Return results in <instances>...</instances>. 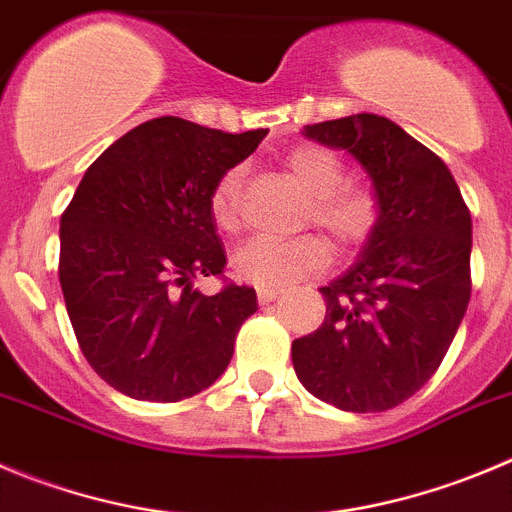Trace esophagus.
I'll return each mask as SVG.
<instances>
[{"label": "esophagus", "instance_id": "1", "mask_svg": "<svg viewBox=\"0 0 512 512\" xmlns=\"http://www.w3.org/2000/svg\"><path fill=\"white\" fill-rule=\"evenodd\" d=\"M278 295L280 290H257V300H260V305H270Z\"/></svg>", "mask_w": 512, "mask_h": 512}]
</instances>
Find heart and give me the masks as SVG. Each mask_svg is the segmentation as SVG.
<instances>
[{"mask_svg":"<svg viewBox=\"0 0 512 512\" xmlns=\"http://www.w3.org/2000/svg\"><path fill=\"white\" fill-rule=\"evenodd\" d=\"M295 184L310 197L305 224H315L341 252H358L381 227L384 207L374 186L346 181V164L323 146H300L285 159ZM245 166H227L209 189V214L222 232L240 227ZM331 245L318 234L293 240L252 237L232 255L234 275L260 290H283L331 265Z\"/></svg>","mask_w":512,"mask_h":512,"instance_id":"b5f03b06","label":"heart"}]
</instances>
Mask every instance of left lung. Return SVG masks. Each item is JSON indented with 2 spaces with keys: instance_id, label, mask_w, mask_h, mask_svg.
<instances>
[{
  "instance_id": "8db88e82",
  "label": "left lung",
  "mask_w": 512,
  "mask_h": 512,
  "mask_svg": "<svg viewBox=\"0 0 512 512\" xmlns=\"http://www.w3.org/2000/svg\"><path fill=\"white\" fill-rule=\"evenodd\" d=\"M356 156L384 207L364 257L331 285L326 321L293 341L300 384L343 412H386L434 376L470 303L472 219L447 164L374 113L305 126Z\"/></svg>"
}]
</instances>
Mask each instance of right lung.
<instances>
[{
  "label": "right lung",
  "mask_w": 512,
  "mask_h": 512,
  "mask_svg": "<svg viewBox=\"0 0 512 512\" xmlns=\"http://www.w3.org/2000/svg\"><path fill=\"white\" fill-rule=\"evenodd\" d=\"M267 136L176 116L146 121L85 171L60 217V285L95 374L141 401H181L212 386L257 310L250 285L191 288L222 275L209 189Z\"/></svg>",
  "instance_id": "1"
}]
</instances>
